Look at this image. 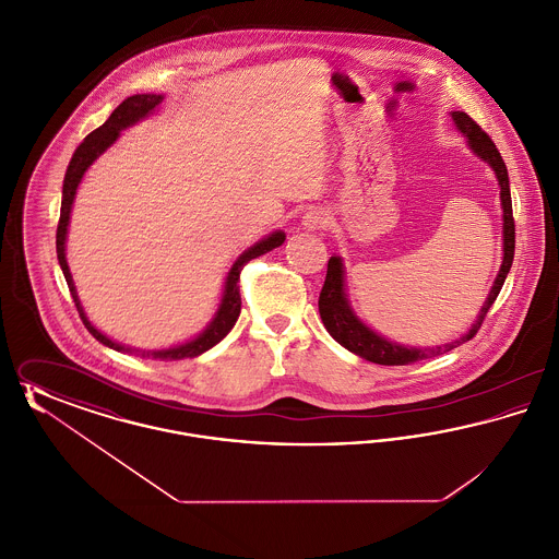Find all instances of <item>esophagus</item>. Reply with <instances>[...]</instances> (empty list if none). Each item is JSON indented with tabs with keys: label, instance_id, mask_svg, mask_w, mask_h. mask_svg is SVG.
I'll return each instance as SVG.
<instances>
[{
	"label": "esophagus",
	"instance_id": "34e87169",
	"mask_svg": "<svg viewBox=\"0 0 559 559\" xmlns=\"http://www.w3.org/2000/svg\"><path fill=\"white\" fill-rule=\"evenodd\" d=\"M301 224H304V228H308V230H319V228H324V226L329 224V213L324 212V210H319V207H314V210L304 213Z\"/></svg>",
	"mask_w": 559,
	"mask_h": 559
}]
</instances>
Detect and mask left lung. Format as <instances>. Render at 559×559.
<instances>
[{"label":"left lung","mask_w":559,"mask_h":559,"mask_svg":"<svg viewBox=\"0 0 559 559\" xmlns=\"http://www.w3.org/2000/svg\"><path fill=\"white\" fill-rule=\"evenodd\" d=\"M452 121L456 130L467 138V146L478 155L479 159L486 160L501 187V207H503V264L499 267V274L495 278V285L488 293L478 319L472 324V329L454 340L451 344L436 347H411L400 346L396 342L385 340L383 335L374 333L371 326H367L362 320L354 314L349 308L346 295V278H344V262L340 255H333L326 266V278L322 285V292L319 297L320 319L329 335L342 344V346L354 352L356 356L374 362V365H385V367H400V365H411L417 360H424L429 356H438L444 352H451L452 347L461 346L463 342H469L478 333L484 317L488 314L490 306L495 304L497 295L501 292L506 283L509 267L513 264V251H515V222H513V210H511V192H509V176H507L506 160L501 157L499 148L495 142L488 138V133L481 132L478 123L461 110H452Z\"/></svg>","instance_id":"obj_1"}]
</instances>
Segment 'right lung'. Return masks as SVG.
I'll use <instances>...</instances> for the list:
<instances>
[{
	"instance_id": "obj_1",
	"label": "right lung",
	"mask_w": 559,
	"mask_h": 559,
	"mask_svg": "<svg viewBox=\"0 0 559 559\" xmlns=\"http://www.w3.org/2000/svg\"><path fill=\"white\" fill-rule=\"evenodd\" d=\"M163 103V96L160 94H135L126 98L119 107L115 108L110 112L107 121L90 133L80 146L78 151L73 153L71 163L67 167V174H64V182H62V203H60V219H58V228H56V253H58V264L62 267V274L67 278V285H69V292L73 295V301L78 306V312H80L81 320L85 324V329L107 347H112L117 352H133L132 347L121 346L112 340H108L105 333H100L87 317L83 312V306H81L80 297L75 292V283H73V276H71V270L67 264V255H64V245H67V230H69V219H71V207H73V201H75V194H78V187H80L81 178L83 174L87 171V167L98 159L108 146L119 138L121 130L130 128L133 123H138L140 119L148 117L155 108L159 107ZM285 242V233L283 230H276L272 235H267L266 239L258 240L253 247H249L247 251H242L239 255V260L233 264L228 276H226V283H224V293H222V301L217 306V312L213 317L212 322L207 324V329L203 333H199L194 340H190L187 344H180V346L167 347V349H153V352H142V356H148V358H157V360H185V358H194L207 349H212L215 344H219L228 333L230 329L235 326V322L239 319L240 314V293H239V276L242 266L253 260V258H260L267 251L281 247Z\"/></svg>"
}]
</instances>
